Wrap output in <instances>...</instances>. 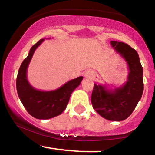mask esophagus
<instances>
[{
    "label": "esophagus",
    "instance_id": "34e87169",
    "mask_svg": "<svg viewBox=\"0 0 155 155\" xmlns=\"http://www.w3.org/2000/svg\"><path fill=\"white\" fill-rule=\"evenodd\" d=\"M95 75H96V72H95L94 70H92V69L87 70V71L85 72V74H84V76H85L86 78H92L95 77Z\"/></svg>",
    "mask_w": 155,
    "mask_h": 155
}]
</instances>
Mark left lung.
<instances>
[{
  "label": "left lung",
  "mask_w": 155,
  "mask_h": 155,
  "mask_svg": "<svg viewBox=\"0 0 155 155\" xmlns=\"http://www.w3.org/2000/svg\"><path fill=\"white\" fill-rule=\"evenodd\" d=\"M111 45L125 60L129 74L122 87L113 89L94 84L91 101L94 110L107 120L127 119L141 98L143 92V69L137 52L124 42L111 41Z\"/></svg>",
  "instance_id": "1"
}]
</instances>
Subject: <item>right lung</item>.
<instances>
[{
  "mask_svg": "<svg viewBox=\"0 0 155 155\" xmlns=\"http://www.w3.org/2000/svg\"><path fill=\"white\" fill-rule=\"evenodd\" d=\"M40 39L30 48L29 54L19 68L16 79V89L22 104L28 113L36 119H48L61 114L66 108L70 96L82 81L83 77L68 81L59 89L53 91L37 90L27 79V70L35 50L42 44Z\"/></svg>",
  "mask_w": 155,
  "mask_h": 155,
  "instance_id": "right-lung-1",
  "label": "right lung"
}]
</instances>
